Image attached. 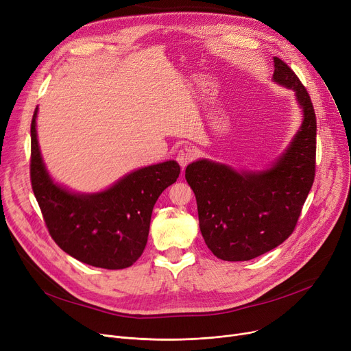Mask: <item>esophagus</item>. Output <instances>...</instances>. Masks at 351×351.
<instances>
[{"label": "esophagus", "mask_w": 351, "mask_h": 351, "mask_svg": "<svg viewBox=\"0 0 351 351\" xmlns=\"http://www.w3.org/2000/svg\"><path fill=\"white\" fill-rule=\"evenodd\" d=\"M196 155H197V152L193 146L183 145L176 155V160L179 162L182 168H185L188 163H191L196 158Z\"/></svg>", "instance_id": "1"}]
</instances>
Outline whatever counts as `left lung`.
Returning <instances> with one entry per match:
<instances>
[{"label":"left lung","mask_w":351,"mask_h":351,"mask_svg":"<svg viewBox=\"0 0 351 351\" xmlns=\"http://www.w3.org/2000/svg\"><path fill=\"white\" fill-rule=\"evenodd\" d=\"M274 82L294 90L303 122L287 151L262 172L200 159L188 165L205 243L222 261L245 262L283 243L298 225L316 173V114L296 73L274 57Z\"/></svg>","instance_id":"8db88e82"}]
</instances>
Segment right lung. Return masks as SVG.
<instances>
[{
  "label": "right lung",
  "mask_w": 351,
  "mask_h": 351,
  "mask_svg": "<svg viewBox=\"0 0 351 351\" xmlns=\"http://www.w3.org/2000/svg\"><path fill=\"white\" fill-rule=\"evenodd\" d=\"M36 110L31 121L29 176L53 242L90 266L109 270L132 266L146 246L156 200L176 182L180 166L166 160L123 176L104 192L72 193L53 183L45 169L36 139Z\"/></svg>",
  "instance_id": "1"
}]
</instances>
